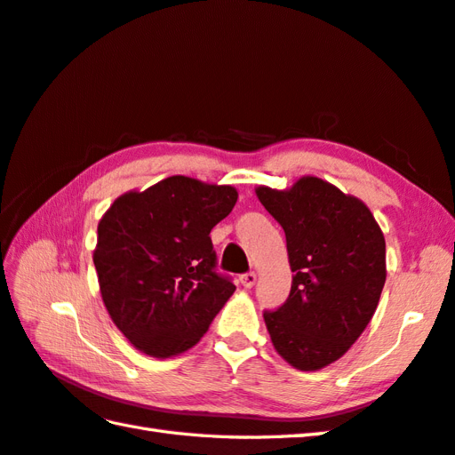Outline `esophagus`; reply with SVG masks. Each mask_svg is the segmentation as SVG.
Masks as SVG:
<instances>
[{"mask_svg":"<svg viewBox=\"0 0 455 455\" xmlns=\"http://www.w3.org/2000/svg\"><path fill=\"white\" fill-rule=\"evenodd\" d=\"M239 282H241V285L243 287H247V290H251V287L257 283V274L254 272H247V274H243L241 278H239Z\"/></svg>","mask_w":455,"mask_h":455,"instance_id":"esophagus-1","label":"esophagus"}]
</instances>
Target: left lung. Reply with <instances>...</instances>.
Here are the masks:
<instances>
[{"label": "left lung", "instance_id": "obj_1", "mask_svg": "<svg viewBox=\"0 0 455 455\" xmlns=\"http://www.w3.org/2000/svg\"><path fill=\"white\" fill-rule=\"evenodd\" d=\"M259 201L285 231L291 291L264 311L274 349L299 371L338 361L379 307L386 241L371 210L338 187L307 175L290 189L260 185Z\"/></svg>", "mask_w": 455, "mask_h": 455}]
</instances>
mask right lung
Here are the masks:
<instances>
[{
    "label": "right lung",
    "instance_id": "add662e5",
    "mask_svg": "<svg viewBox=\"0 0 455 455\" xmlns=\"http://www.w3.org/2000/svg\"><path fill=\"white\" fill-rule=\"evenodd\" d=\"M237 203L231 185L172 175L116 198L98 224L94 266L114 324L168 359L201 341L235 285L216 272L210 231Z\"/></svg>",
    "mask_w": 455,
    "mask_h": 455
}]
</instances>
